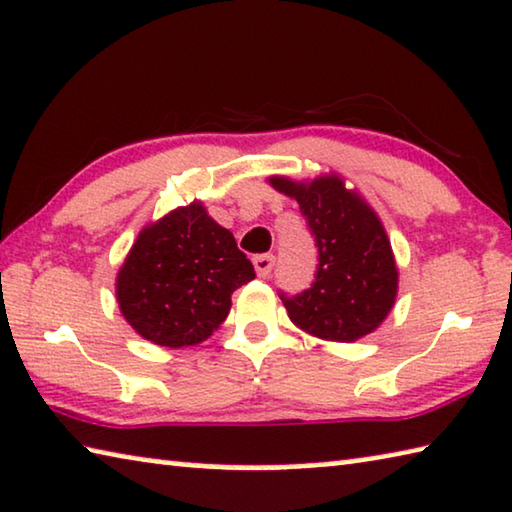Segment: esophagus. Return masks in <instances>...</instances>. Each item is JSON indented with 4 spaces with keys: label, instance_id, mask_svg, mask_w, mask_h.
<instances>
[{
    "label": "esophagus",
    "instance_id": "esophagus-1",
    "mask_svg": "<svg viewBox=\"0 0 512 512\" xmlns=\"http://www.w3.org/2000/svg\"><path fill=\"white\" fill-rule=\"evenodd\" d=\"M253 264L259 278H269L275 266V255H257L253 257Z\"/></svg>",
    "mask_w": 512,
    "mask_h": 512
}]
</instances>
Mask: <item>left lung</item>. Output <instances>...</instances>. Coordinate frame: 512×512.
Here are the masks:
<instances>
[{
	"label": "left lung",
	"mask_w": 512,
	"mask_h": 512,
	"mask_svg": "<svg viewBox=\"0 0 512 512\" xmlns=\"http://www.w3.org/2000/svg\"><path fill=\"white\" fill-rule=\"evenodd\" d=\"M271 184L296 198L319 253L310 289L296 296L280 291L289 319L330 342L369 335L392 310L399 285L392 246L378 216L346 191L337 175L310 184L271 177Z\"/></svg>",
	"instance_id": "obj_1"
}]
</instances>
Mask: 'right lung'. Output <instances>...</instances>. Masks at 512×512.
<instances>
[{
    "label": "right lung",
    "mask_w": 512,
    "mask_h": 512,
    "mask_svg": "<svg viewBox=\"0 0 512 512\" xmlns=\"http://www.w3.org/2000/svg\"><path fill=\"white\" fill-rule=\"evenodd\" d=\"M255 278L232 232L200 202L148 225L118 273L120 312L141 337L182 348L205 342L225 321L234 289Z\"/></svg>",
    "instance_id": "obj_1"
}]
</instances>
